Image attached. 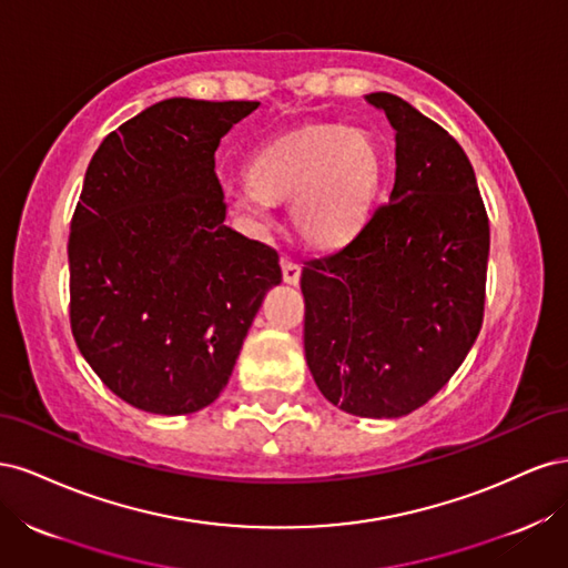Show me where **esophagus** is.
<instances>
[{
    "label": "esophagus",
    "instance_id": "1",
    "mask_svg": "<svg viewBox=\"0 0 568 568\" xmlns=\"http://www.w3.org/2000/svg\"><path fill=\"white\" fill-rule=\"evenodd\" d=\"M282 274L286 284H298L301 265L296 261H288V257H282Z\"/></svg>",
    "mask_w": 568,
    "mask_h": 568
}]
</instances>
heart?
<instances>
[{
  "label": "heart",
  "mask_w": 568,
  "mask_h": 568,
  "mask_svg": "<svg viewBox=\"0 0 568 568\" xmlns=\"http://www.w3.org/2000/svg\"><path fill=\"white\" fill-rule=\"evenodd\" d=\"M246 180L230 201L255 230L270 225V203L291 201L301 242L338 248L365 225L382 180V153L365 130L307 125L255 151Z\"/></svg>",
  "instance_id": "heart-1"
}]
</instances>
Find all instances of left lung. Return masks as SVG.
Segmentation results:
<instances>
[{
	"label": "left lung",
	"instance_id": "obj_1",
	"mask_svg": "<svg viewBox=\"0 0 568 568\" xmlns=\"http://www.w3.org/2000/svg\"><path fill=\"white\" fill-rule=\"evenodd\" d=\"M395 130V182L341 251L307 261L305 359L322 395L355 417L428 403L484 322L490 227L464 149L400 97H365Z\"/></svg>",
	"mask_w": 568,
	"mask_h": 568
}]
</instances>
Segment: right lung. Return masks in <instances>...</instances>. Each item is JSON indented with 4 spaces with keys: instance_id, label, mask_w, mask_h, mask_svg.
Wrapping results in <instances>:
<instances>
[{
    "instance_id": "1",
    "label": "right lung",
    "mask_w": 568,
    "mask_h": 568,
    "mask_svg": "<svg viewBox=\"0 0 568 568\" xmlns=\"http://www.w3.org/2000/svg\"><path fill=\"white\" fill-rule=\"evenodd\" d=\"M257 101H159L90 161L71 222V329L120 400L189 415L227 386L267 288L272 246L225 225L215 151Z\"/></svg>"
}]
</instances>
